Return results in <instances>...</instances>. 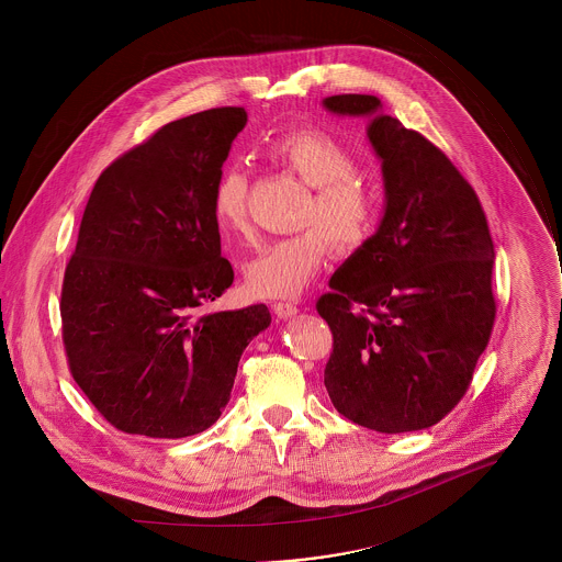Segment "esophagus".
I'll return each mask as SVG.
<instances>
[{
	"mask_svg": "<svg viewBox=\"0 0 562 562\" xmlns=\"http://www.w3.org/2000/svg\"><path fill=\"white\" fill-rule=\"evenodd\" d=\"M296 305L293 303H273V314L280 318V321H289L296 316Z\"/></svg>",
	"mask_w": 562,
	"mask_h": 562,
	"instance_id": "obj_1",
	"label": "esophagus"
}]
</instances>
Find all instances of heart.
<instances>
[{
	"instance_id": "b5f03b06",
	"label": "heart",
	"mask_w": 562,
	"mask_h": 562,
	"mask_svg": "<svg viewBox=\"0 0 562 562\" xmlns=\"http://www.w3.org/2000/svg\"><path fill=\"white\" fill-rule=\"evenodd\" d=\"M268 158L305 183L299 225L303 232L268 244L244 269L246 289L263 299H289L303 293L328 257L330 239L341 252L360 248L371 238L379 218V198L358 177V161L333 134L294 128L268 145ZM248 179L240 166L221 172L213 189V218L221 234L248 232Z\"/></svg>"
}]
</instances>
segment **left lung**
<instances>
[{"instance_id": "8db88e82", "label": "left lung", "mask_w": 562, "mask_h": 562, "mask_svg": "<svg viewBox=\"0 0 562 562\" xmlns=\"http://www.w3.org/2000/svg\"><path fill=\"white\" fill-rule=\"evenodd\" d=\"M322 105L369 117L385 206L373 236L330 278L316 310L333 330L324 385L349 422L383 434L438 424L488 344L495 250L479 195L426 136L371 94Z\"/></svg>"}]
</instances>
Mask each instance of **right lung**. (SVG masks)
<instances>
[{
    "label": "right lung",
    "mask_w": 562,
    "mask_h": 562,
    "mask_svg": "<svg viewBox=\"0 0 562 562\" xmlns=\"http://www.w3.org/2000/svg\"><path fill=\"white\" fill-rule=\"evenodd\" d=\"M241 108L161 126L103 170L81 216L60 293L69 369L94 408L126 434L186 438L232 396L241 351L268 305L200 316L234 269L221 257L213 189Z\"/></svg>",
    "instance_id": "add662e5"
}]
</instances>
